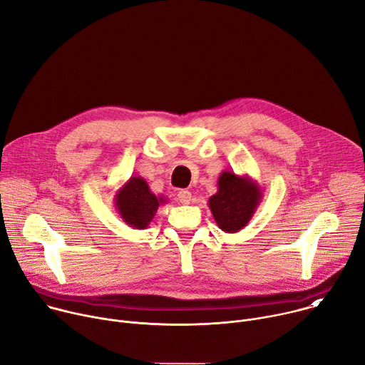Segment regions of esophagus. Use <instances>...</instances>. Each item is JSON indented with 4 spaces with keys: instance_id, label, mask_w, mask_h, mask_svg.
I'll list each match as a JSON object with an SVG mask.
<instances>
[{
    "instance_id": "1",
    "label": "esophagus",
    "mask_w": 365,
    "mask_h": 365,
    "mask_svg": "<svg viewBox=\"0 0 365 365\" xmlns=\"http://www.w3.org/2000/svg\"><path fill=\"white\" fill-rule=\"evenodd\" d=\"M178 200H179L180 203H183V205H187V203H190V200H192V193H190L189 190L182 189V190L178 192Z\"/></svg>"
}]
</instances>
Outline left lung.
I'll list each match as a JSON object with an SVG mask.
<instances>
[{"instance_id": "1", "label": "left lung", "mask_w": 365, "mask_h": 365, "mask_svg": "<svg viewBox=\"0 0 365 365\" xmlns=\"http://www.w3.org/2000/svg\"><path fill=\"white\" fill-rule=\"evenodd\" d=\"M262 199L263 189L257 180L224 170L218 178V190L207 199V206L220 230L234 234L248 225Z\"/></svg>"}]
</instances>
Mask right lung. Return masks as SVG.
<instances>
[{
  "instance_id": "right-lung-1",
  "label": "right lung",
  "mask_w": 365,
  "mask_h": 365,
  "mask_svg": "<svg viewBox=\"0 0 365 365\" xmlns=\"http://www.w3.org/2000/svg\"><path fill=\"white\" fill-rule=\"evenodd\" d=\"M115 210L120 218L134 230H145L153 221L159 206L168 203L163 195L155 196L145 179L131 176L114 195Z\"/></svg>"
}]
</instances>
